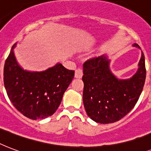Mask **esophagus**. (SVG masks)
Here are the masks:
<instances>
[{
  "label": "esophagus",
  "instance_id": "34e87169",
  "mask_svg": "<svg viewBox=\"0 0 151 151\" xmlns=\"http://www.w3.org/2000/svg\"><path fill=\"white\" fill-rule=\"evenodd\" d=\"M83 70L80 69V68H77V69L76 70V72H75V77H76V78L80 79V78H82V76H83Z\"/></svg>",
  "mask_w": 151,
  "mask_h": 151
}]
</instances>
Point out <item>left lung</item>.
<instances>
[{"label": "left lung", "mask_w": 151, "mask_h": 151, "mask_svg": "<svg viewBox=\"0 0 151 151\" xmlns=\"http://www.w3.org/2000/svg\"><path fill=\"white\" fill-rule=\"evenodd\" d=\"M134 46L139 48L137 44ZM146 79L143 53L137 72L129 79H118L109 70L106 56L92 57L83 64V100L86 114L100 124L116 122L138 101Z\"/></svg>", "instance_id": "obj_1"}]
</instances>
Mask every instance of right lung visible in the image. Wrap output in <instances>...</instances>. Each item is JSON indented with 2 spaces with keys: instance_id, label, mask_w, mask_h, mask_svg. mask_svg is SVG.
Instances as JSON below:
<instances>
[{
  "instance_id": "1",
  "label": "right lung",
  "mask_w": 151,
  "mask_h": 151,
  "mask_svg": "<svg viewBox=\"0 0 151 151\" xmlns=\"http://www.w3.org/2000/svg\"><path fill=\"white\" fill-rule=\"evenodd\" d=\"M13 45L4 67V84L15 108L32 120H41L57 111L63 94L74 78L75 71L61 64L43 72L24 71L18 65Z\"/></svg>"
}]
</instances>
